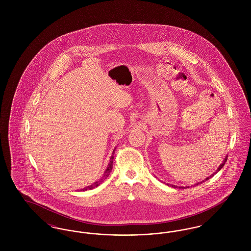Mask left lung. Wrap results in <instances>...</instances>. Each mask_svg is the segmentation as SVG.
Here are the masks:
<instances>
[{
  "mask_svg": "<svg viewBox=\"0 0 251 251\" xmlns=\"http://www.w3.org/2000/svg\"><path fill=\"white\" fill-rule=\"evenodd\" d=\"M226 161H227V157H226V158H225V160H224V162H223V163H222V164H221V165H220V167H218V169H217V170H218V171H219V170H220V169H221V168H222V167H224V165H225V163H226ZM210 179V178H209V177H208V178H206V179H205V180H208V179ZM203 181H201V182H198V183H196V185H198V184H200V183H202ZM167 185H168V183H167ZM172 187H175V186H174V185H172ZM179 188H182V187H179ZM184 188H185V187H184Z\"/></svg>",
  "mask_w": 251,
  "mask_h": 251,
  "instance_id": "8db88e82",
  "label": "left lung"
}]
</instances>
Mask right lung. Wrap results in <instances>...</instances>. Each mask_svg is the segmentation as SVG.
Here are the masks:
<instances>
[{
  "instance_id": "1",
  "label": "right lung",
  "mask_w": 251,
  "mask_h": 251,
  "mask_svg": "<svg viewBox=\"0 0 251 251\" xmlns=\"http://www.w3.org/2000/svg\"><path fill=\"white\" fill-rule=\"evenodd\" d=\"M115 151H116V149L114 150V151H113V154L111 156V158H110V163H109V165H108L107 168H106V170H105V172H104V174H103V176H102V178L100 179H99L98 181H96L94 182L93 184H91L90 186H87V187H85L84 189H82V191H85V190H90V189H93V188H95L97 186H99L104 179L107 178L108 176H109V174H110V172H111V170H112V168H113V159H114V154H115Z\"/></svg>"
}]
</instances>
